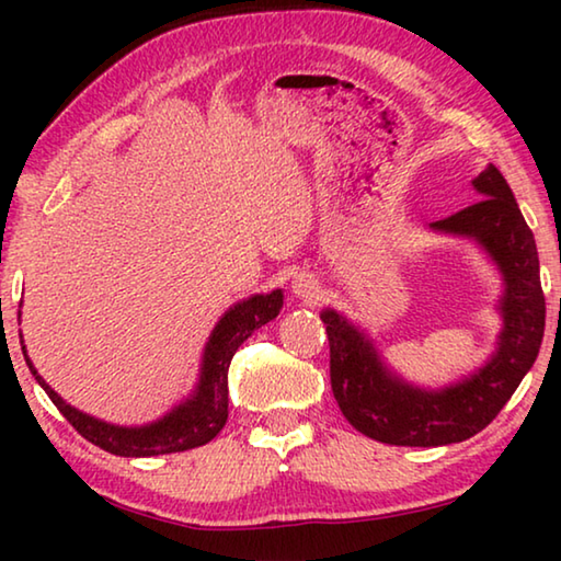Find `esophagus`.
Returning <instances> with one entry per match:
<instances>
[{
  "label": "esophagus",
  "mask_w": 561,
  "mask_h": 561,
  "mask_svg": "<svg viewBox=\"0 0 561 561\" xmlns=\"http://www.w3.org/2000/svg\"><path fill=\"white\" fill-rule=\"evenodd\" d=\"M291 294L304 301H317L321 297L319 279L314 277V274H297L291 282Z\"/></svg>",
  "instance_id": "esophagus-1"
}]
</instances>
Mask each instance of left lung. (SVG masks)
<instances>
[{"instance_id":"1","label":"left lung","mask_w":561,"mask_h":561,"mask_svg":"<svg viewBox=\"0 0 561 561\" xmlns=\"http://www.w3.org/2000/svg\"><path fill=\"white\" fill-rule=\"evenodd\" d=\"M472 187L482 201L431 227L472 237L505 279L497 351L485 366L455 386L425 391L388 371L364 331L334 309L321 311L329 336L331 391L346 421L378 443L435 448L472 438L505 408L542 346L545 294L535 237L495 165L482 170Z\"/></svg>"}]
</instances>
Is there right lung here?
<instances>
[{
	"label": "right lung",
	"mask_w": 561,
	"mask_h": 561,
	"mask_svg": "<svg viewBox=\"0 0 561 561\" xmlns=\"http://www.w3.org/2000/svg\"><path fill=\"white\" fill-rule=\"evenodd\" d=\"M282 309V289L270 294H254L227 311L213 329L210 341L205 346L201 383L195 393L185 403L175 405L173 411L165 413L160 421L140 425V428H123V425H111L99 417L76 411L73 405L64 401L54 388L36 374L30 356L26 366L34 374L36 381L51 398V403L59 408V413L79 431L89 443L99 445L106 453L121 455V458H150V455H168L183 453L197 445L210 443L227 423V371L234 351L240 348L254 331L267 324Z\"/></svg>",
	"instance_id": "add662e5"
}]
</instances>
